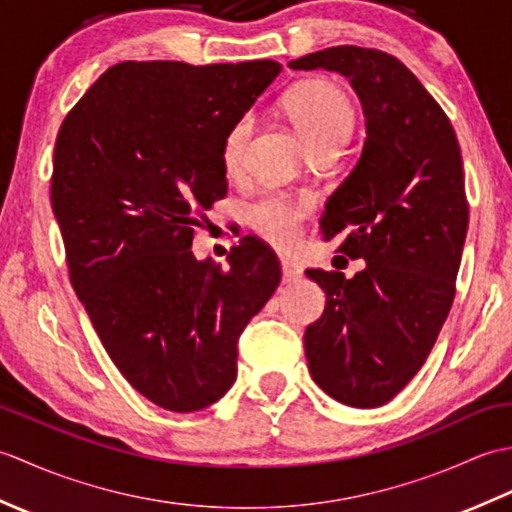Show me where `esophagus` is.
Masks as SVG:
<instances>
[{
    "mask_svg": "<svg viewBox=\"0 0 512 512\" xmlns=\"http://www.w3.org/2000/svg\"><path fill=\"white\" fill-rule=\"evenodd\" d=\"M301 277H303V270L299 266L290 264V262L281 264V279H284L286 284H292V281H299Z\"/></svg>",
    "mask_w": 512,
    "mask_h": 512,
    "instance_id": "34e87169",
    "label": "esophagus"
}]
</instances>
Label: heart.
<instances>
[{"label": "heart", "instance_id": "heart-1", "mask_svg": "<svg viewBox=\"0 0 512 512\" xmlns=\"http://www.w3.org/2000/svg\"><path fill=\"white\" fill-rule=\"evenodd\" d=\"M286 110L314 154L341 151L356 125V112L350 96L339 85L325 79H310L295 85L286 96ZM253 127L255 118L246 112L237 116L222 136V165L231 176L244 167ZM306 213V202H290L281 195H264L248 209V222L266 242L288 250L299 242Z\"/></svg>", "mask_w": 512, "mask_h": 512}]
</instances>
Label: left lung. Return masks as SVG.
<instances>
[{
    "label": "left lung",
    "mask_w": 512,
    "mask_h": 512,
    "mask_svg": "<svg viewBox=\"0 0 512 512\" xmlns=\"http://www.w3.org/2000/svg\"><path fill=\"white\" fill-rule=\"evenodd\" d=\"M290 68L347 76L367 118L361 160L321 220L323 237H341L339 253L365 268L352 279L306 270L328 301L303 347L325 394L380 407L418 374L453 306L469 226L458 136L418 76L383 50L334 46Z\"/></svg>",
    "instance_id": "8db88e82"
}]
</instances>
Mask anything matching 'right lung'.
I'll return each instance as SVG.
<instances>
[{
    "mask_svg": "<svg viewBox=\"0 0 512 512\" xmlns=\"http://www.w3.org/2000/svg\"><path fill=\"white\" fill-rule=\"evenodd\" d=\"M281 65L125 61L63 118L50 202L70 281L127 383L187 413L237 376V341L279 286L262 239L242 237L226 270L191 253L204 211L228 191L222 136Z\"/></svg>",
    "mask_w": 512,
    "mask_h": 512,
    "instance_id": "obj_1",
    "label": "right lung"
}]
</instances>
